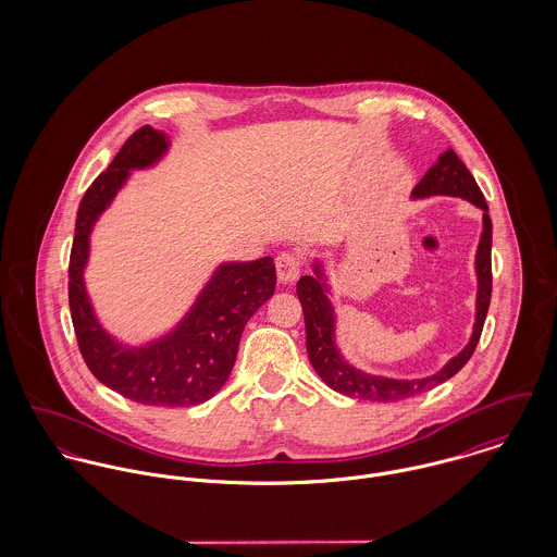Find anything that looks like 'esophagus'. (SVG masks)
<instances>
[{"label":"esophagus","instance_id":"1","mask_svg":"<svg viewBox=\"0 0 557 557\" xmlns=\"http://www.w3.org/2000/svg\"><path fill=\"white\" fill-rule=\"evenodd\" d=\"M300 259L294 252H281L276 257V274L283 285H292L300 276Z\"/></svg>","mask_w":557,"mask_h":557}]
</instances>
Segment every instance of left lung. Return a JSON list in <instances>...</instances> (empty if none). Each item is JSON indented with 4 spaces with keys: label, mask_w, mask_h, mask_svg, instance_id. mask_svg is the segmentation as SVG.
Returning <instances> with one entry per match:
<instances>
[{
    "label": "left lung",
    "mask_w": 557,
    "mask_h": 557,
    "mask_svg": "<svg viewBox=\"0 0 557 557\" xmlns=\"http://www.w3.org/2000/svg\"><path fill=\"white\" fill-rule=\"evenodd\" d=\"M435 195H448V197H461L482 210V232L478 239L476 259V315L474 327L468 345L453 356L440 371L426 377H411V380H398L386 375H373L362 369H356L345 360V356L338 349L336 343V309L330 300L332 287L325 270V259L313 261V274H305L298 281V298L302 302L305 323H307V351L309 360L315 369L319 377L330 386L332 391L351 398H364V400H377V403H393L400 398L416 397L420 393H426L453 375H457L466 362L472 358L476 349L478 338L484 325V318L491 302V234L493 225L486 214V201L484 195L478 188L476 180L468 171V166L453 152L446 150L440 154L437 162L424 173V177L413 186L411 199H426Z\"/></svg>",
    "instance_id": "left-lung-1"
}]
</instances>
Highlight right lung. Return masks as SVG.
<instances>
[{"label": "right lung", "instance_id": "add662e5", "mask_svg": "<svg viewBox=\"0 0 557 557\" xmlns=\"http://www.w3.org/2000/svg\"><path fill=\"white\" fill-rule=\"evenodd\" d=\"M169 150L166 133L144 126L85 190L71 250L69 302L83 360L100 384L141 405L188 407L225 386L244 325L274 294L276 270L272 257L221 261L175 325L144 343H126L102 325L85 283L94 227L133 171L157 166Z\"/></svg>", "mask_w": 557, "mask_h": 557}]
</instances>
